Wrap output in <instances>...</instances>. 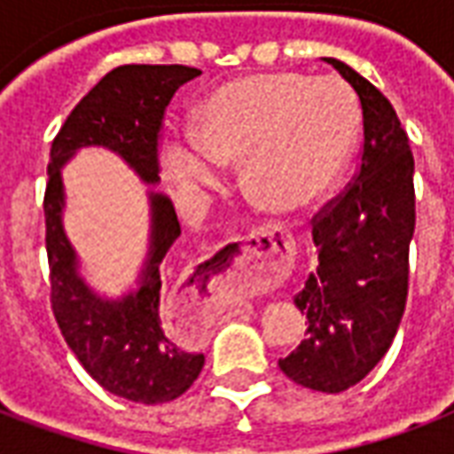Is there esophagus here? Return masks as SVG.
<instances>
[{
	"label": "esophagus",
	"mask_w": 454,
	"mask_h": 454,
	"mask_svg": "<svg viewBox=\"0 0 454 454\" xmlns=\"http://www.w3.org/2000/svg\"><path fill=\"white\" fill-rule=\"evenodd\" d=\"M289 265V240L282 231L260 228L223 253L221 277L240 289L275 285Z\"/></svg>",
	"instance_id": "esophagus-1"
}]
</instances>
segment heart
Returning <instances> with one entry per match:
<instances>
[{
  "instance_id": "1",
  "label": "heart",
  "mask_w": 454,
  "mask_h": 454,
  "mask_svg": "<svg viewBox=\"0 0 454 454\" xmlns=\"http://www.w3.org/2000/svg\"><path fill=\"white\" fill-rule=\"evenodd\" d=\"M357 104L338 80L250 74L201 104L192 138L162 145V168L184 187H214L218 168L243 165L246 197L270 214H292L325 194L350 158Z\"/></svg>"
}]
</instances>
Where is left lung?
<instances>
[{
  "mask_svg": "<svg viewBox=\"0 0 454 454\" xmlns=\"http://www.w3.org/2000/svg\"><path fill=\"white\" fill-rule=\"evenodd\" d=\"M324 60L360 99V169L311 221L318 267L294 296L309 338L279 360V370L306 389L338 394L374 370L399 331L416 194L409 136L389 99L350 65Z\"/></svg>",
  "mask_w": 454,
  "mask_h": 454,
  "instance_id": "8db88e82",
  "label": "left lung"
}]
</instances>
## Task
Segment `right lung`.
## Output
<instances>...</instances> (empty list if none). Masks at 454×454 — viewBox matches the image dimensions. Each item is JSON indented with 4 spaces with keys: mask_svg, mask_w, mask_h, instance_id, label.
I'll return each instance as SVG.
<instances>
[{
    "mask_svg": "<svg viewBox=\"0 0 454 454\" xmlns=\"http://www.w3.org/2000/svg\"><path fill=\"white\" fill-rule=\"evenodd\" d=\"M199 74L201 70L187 65L114 67L70 112L51 145L43 211L55 321L67 348L104 389L145 406L182 396L204 367L201 352L172 340L160 311V267L182 233L177 214L168 197L150 189V250L140 286L121 299H102L84 285L63 231L60 169L80 148L102 145L126 160L143 182H160L158 140L165 109L179 87Z\"/></svg>",
    "mask_w": 454,
    "mask_h": 454,
    "instance_id": "right-lung-1",
    "label": "right lung"
}]
</instances>
